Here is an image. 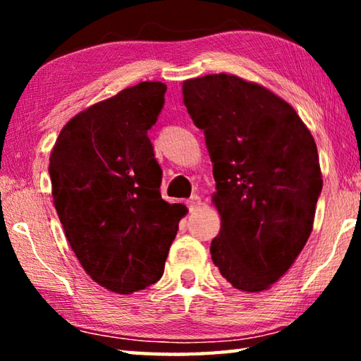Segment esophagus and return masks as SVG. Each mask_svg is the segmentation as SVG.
Returning <instances> with one entry per match:
<instances>
[{
  "mask_svg": "<svg viewBox=\"0 0 361 361\" xmlns=\"http://www.w3.org/2000/svg\"><path fill=\"white\" fill-rule=\"evenodd\" d=\"M188 209L189 210H195V209H199V207H200V204H202V202H200V197H199V195L197 194H194V195H191V197H189L188 199Z\"/></svg>",
  "mask_w": 361,
  "mask_h": 361,
  "instance_id": "obj_1",
  "label": "esophagus"
}]
</instances>
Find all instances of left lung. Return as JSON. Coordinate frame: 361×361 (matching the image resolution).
<instances>
[{
    "label": "left lung",
    "instance_id": "obj_1",
    "mask_svg": "<svg viewBox=\"0 0 361 361\" xmlns=\"http://www.w3.org/2000/svg\"><path fill=\"white\" fill-rule=\"evenodd\" d=\"M183 100L204 130L216 181L213 264L237 290H267L312 232L323 186L314 138L288 103L237 76L188 79Z\"/></svg>",
    "mask_w": 361,
    "mask_h": 361
}]
</instances>
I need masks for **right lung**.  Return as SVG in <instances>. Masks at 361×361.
Returning a JSON list of instances; mask_svg holds the SVG:
<instances>
[{"label": "right lung", "mask_w": 361, "mask_h": 361, "mask_svg": "<svg viewBox=\"0 0 361 361\" xmlns=\"http://www.w3.org/2000/svg\"><path fill=\"white\" fill-rule=\"evenodd\" d=\"M167 85L140 82L66 124L49 164L52 197L84 271L109 291L156 283L186 209L161 195L162 170L148 130Z\"/></svg>", "instance_id": "right-lung-1"}]
</instances>
